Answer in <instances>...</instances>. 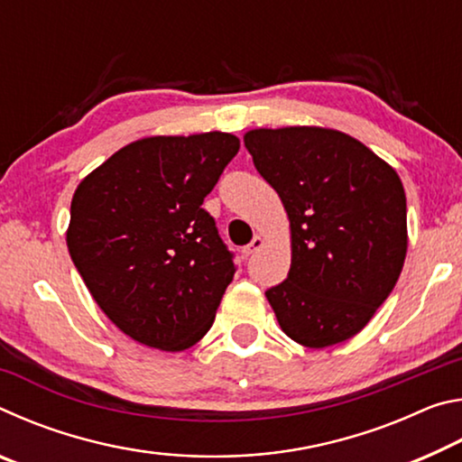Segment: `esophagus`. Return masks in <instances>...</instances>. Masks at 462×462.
<instances>
[{
    "mask_svg": "<svg viewBox=\"0 0 462 462\" xmlns=\"http://www.w3.org/2000/svg\"><path fill=\"white\" fill-rule=\"evenodd\" d=\"M263 246H264V238H263V236H254L253 242H250V245L245 248V254L259 253V250H261Z\"/></svg>",
    "mask_w": 462,
    "mask_h": 462,
    "instance_id": "34e87169",
    "label": "esophagus"
}]
</instances>
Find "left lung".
Here are the masks:
<instances>
[{"label": "left lung", "instance_id": "8db88e82", "mask_svg": "<svg viewBox=\"0 0 462 462\" xmlns=\"http://www.w3.org/2000/svg\"><path fill=\"white\" fill-rule=\"evenodd\" d=\"M291 230L289 275L264 291L289 338L326 348L369 324L408 253L405 191L395 169L344 132L319 126L245 134Z\"/></svg>", "mask_w": 462, "mask_h": 462}]
</instances>
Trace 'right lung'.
I'll list each match as a JSON object with an SVG mask.
<instances>
[{
  "instance_id": "1",
  "label": "right lung",
  "mask_w": 462,
  "mask_h": 462,
  "mask_svg": "<svg viewBox=\"0 0 462 462\" xmlns=\"http://www.w3.org/2000/svg\"><path fill=\"white\" fill-rule=\"evenodd\" d=\"M238 148L228 132L140 138L77 185L69 254L132 340L179 353L212 328L236 269L201 203Z\"/></svg>"
}]
</instances>
